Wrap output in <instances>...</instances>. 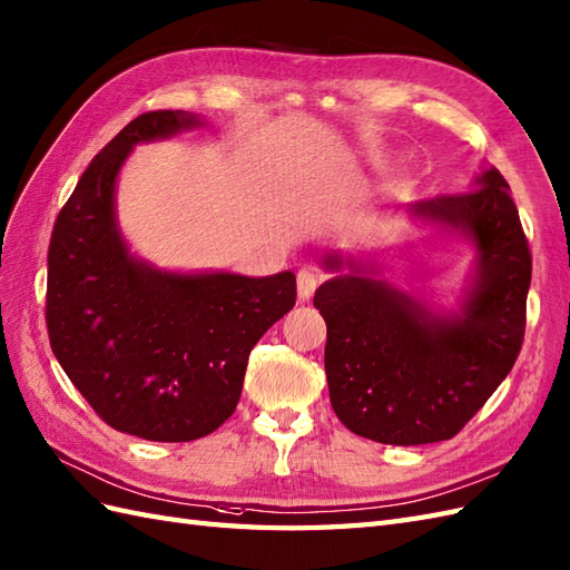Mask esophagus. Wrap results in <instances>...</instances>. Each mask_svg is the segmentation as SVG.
<instances>
[{"instance_id": "34e87169", "label": "esophagus", "mask_w": 570, "mask_h": 570, "mask_svg": "<svg viewBox=\"0 0 570 570\" xmlns=\"http://www.w3.org/2000/svg\"><path fill=\"white\" fill-rule=\"evenodd\" d=\"M320 284V274L315 269H301L296 276V288H298V301H311L315 288Z\"/></svg>"}]
</instances>
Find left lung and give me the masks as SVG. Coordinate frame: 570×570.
Here are the masks:
<instances>
[{"instance_id": "8db88e82", "label": "left lung", "mask_w": 570, "mask_h": 570, "mask_svg": "<svg viewBox=\"0 0 570 570\" xmlns=\"http://www.w3.org/2000/svg\"><path fill=\"white\" fill-rule=\"evenodd\" d=\"M508 189L503 175L484 166L470 193L406 207L412 222L474 247L455 311L392 286L371 255L323 257L337 276L315 291L313 303L327 323L330 402L348 431L385 445L448 441L505 381L522 346L532 279Z\"/></svg>"}]
</instances>
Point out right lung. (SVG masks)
Returning a JSON list of instances; mask_svg holds the SVG:
<instances>
[{
    "mask_svg": "<svg viewBox=\"0 0 570 570\" xmlns=\"http://www.w3.org/2000/svg\"><path fill=\"white\" fill-rule=\"evenodd\" d=\"M202 125L185 110L135 118L83 170L50 238L52 352L108 426L144 441L187 443L222 426L253 346L296 303L294 272H168L129 253L115 209L125 160Z\"/></svg>",
    "mask_w": 570,
    "mask_h": 570,
    "instance_id": "1",
    "label": "right lung"
}]
</instances>
